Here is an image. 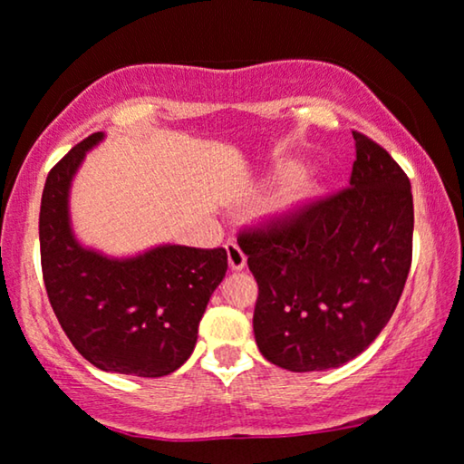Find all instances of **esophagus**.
Listing matches in <instances>:
<instances>
[{"instance_id":"esophagus-1","label":"esophagus","mask_w":464,"mask_h":464,"mask_svg":"<svg viewBox=\"0 0 464 464\" xmlns=\"http://www.w3.org/2000/svg\"><path fill=\"white\" fill-rule=\"evenodd\" d=\"M226 251H227V264H230V268L243 270L246 266V256L243 253V249H240L237 243H227Z\"/></svg>"}]
</instances>
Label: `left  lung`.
<instances>
[{"mask_svg": "<svg viewBox=\"0 0 464 464\" xmlns=\"http://www.w3.org/2000/svg\"><path fill=\"white\" fill-rule=\"evenodd\" d=\"M351 186L245 227L238 245L259 295V353L323 372L365 351L395 313L411 266L414 200L382 145L353 130Z\"/></svg>", "mask_w": 464, "mask_h": 464, "instance_id": "left-lung-1", "label": "left lung"}]
</instances>
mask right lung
<instances>
[{
	"label": "right lung",
	"instance_id": "add662e5",
	"mask_svg": "<svg viewBox=\"0 0 464 464\" xmlns=\"http://www.w3.org/2000/svg\"><path fill=\"white\" fill-rule=\"evenodd\" d=\"M103 132H92L50 169L40 207L46 294L69 342L94 367L160 378L186 363L227 253L164 245L132 259H107L78 245L69 227V183Z\"/></svg>",
	"mask_w": 464,
	"mask_h": 464
}]
</instances>
